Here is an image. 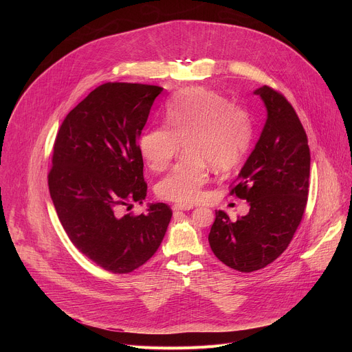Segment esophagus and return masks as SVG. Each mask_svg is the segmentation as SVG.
<instances>
[{
	"mask_svg": "<svg viewBox=\"0 0 352 352\" xmlns=\"http://www.w3.org/2000/svg\"><path fill=\"white\" fill-rule=\"evenodd\" d=\"M190 209H193V206H190V205H174L173 206V210L174 212H178V210H190Z\"/></svg>",
	"mask_w": 352,
	"mask_h": 352,
	"instance_id": "34e87169",
	"label": "esophagus"
}]
</instances>
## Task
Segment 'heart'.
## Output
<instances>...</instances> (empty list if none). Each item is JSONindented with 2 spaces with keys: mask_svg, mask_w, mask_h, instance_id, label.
<instances>
[{
  "mask_svg": "<svg viewBox=\"0 0 352 352\" xmlns=\"http://www.w3.org/2000/svg\"><path fill=\"white\" fill-rule=\"evenodd\" d=\"M166 125L153 126L139 139V152L150 170L164 171L185 144L188 162L174 167L157 185L162 199L193 205L204 196L210 166L231 170L245 157L254 138L249 114L204 87L188 89L167 104Z\"/></svg>",
  "mask_w": 352,
  "mask_h": 352,
  "instance_id": "obj_1",
  "label": "heart"
}]
</instances>
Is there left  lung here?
Instances as JSON below:
<instances>
[{"instance_id": "8db88e82", "label": "left lung", "mask_w": 352, "mask_h": 352, "mask_svg": "<svg viewBox=\"0 0 352 352\" xmlns=\"http://www.w3.org/2000/svg\"><path fill=\"white\" fill-rule=\"evenodd\" d=\"M254 94L262 98L267 118L231 189L250 209L234 223L216 210L209 234L217 259L243 273L266 267L289 245L307 208L311 170L305 129L287 98L269 86Z\"/></svg>"}]
</instances>
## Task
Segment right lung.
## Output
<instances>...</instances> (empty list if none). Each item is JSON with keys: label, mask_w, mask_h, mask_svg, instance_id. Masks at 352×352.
Returning a JSON list of instances; mask_svg holds the SVG:
<instances>
[{"label": "right lung", "mask_w": 352, "mask_h": 352, "mask_svg": "<svg viewBox=\"0 0 352 352\" xmlns=\"http://www.w3.org/2000/svg\"><path fill=\"white\" fill-rule=\"evenodd\" d=\"M160 86L104 83L65 117L53 153L48 188L58 219L80 252L107 272L129 273L159 249L173 212L121 214L142 204L147 184L138 140Z\"/></svg>", "instance_id": "1"}]
</instances>
